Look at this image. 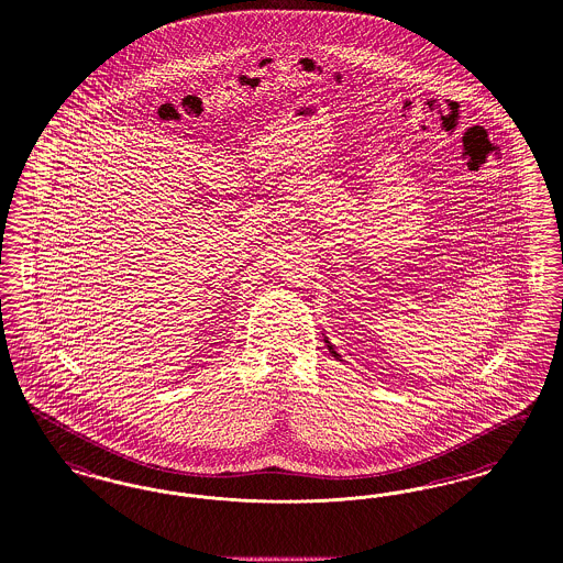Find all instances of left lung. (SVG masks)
<instances>
[{"instance_id":"8db88e82","label":"left lung","mask_w":563,"mask_h":563,"mask_svg":"<svg viewBox=\"0 0 563 563\" xmlns=\"http://www.w3.org/2000/svg\"><path fill=\"white\" fill-rule=\"evenodd\" d=\"M324 344H327V349H329V352H331V354H333V356H335V358H338V356H340V354H338V352H335V349H333V346H331V342H329V338H324Z\"/></svg>"}]
</instances>
